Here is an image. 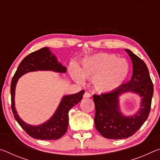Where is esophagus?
<instances>
[{
    "label": "esophagus",
    "mask_w": 160,
    "mask_h": 160,
    "mask_svg": "<svg viewBox=\"0 0 160 160\" xmlns=\"http://www.w3.org/2000/svg\"><path fill=\"white\" fill-rule=\"evenodd\" d=\"M91 95L88 92H85V94H83V97H85V98H89V97H90Z\"/></svg>",
    "instance_id": "1"
}]
</instances>
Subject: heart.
<instances>
[{"mask_svg": "<svg viewBox=\"0 0 160 160\" xmlns=\"http://www.w3.org/2000/svg\"><path fill=\"white\" fill-rule=\"evenodd\" d=\"M130 72V65L123 58L114 54L98 53L84 60L80 69L75 65L70 67V73L78 82L85 78L92 79L93 88L99 92H109L125 82Z\"/></svg>", "mask_w": 160, "mask_h": 160, "instance_id": "heart-1", "label": "heart"}]
</instances>
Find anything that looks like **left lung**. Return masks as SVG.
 <instances>
[{
  "label": "left lung",
  "instance_id": "obj_1",
  "mask_svg": "<svg viewBox=\"0 0 160 160\" xmlns=\"http://www.w3.org/2000/svg\"><path fill=\"white\" fill-rule=\"evenodd\" d=\"M125 51L132 63L131 80L112 92L93 95L95 128L103 137L109 139H124L132 136L145 122L150 112L154 88L148 67L131 51ZM126 92H134L142 97V107L131 117L123 116L119 109L118 97Z\"/></svg>",
  "mask_w": 160,
  "mask_h": 160
}]
</instances>
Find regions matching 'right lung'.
<instances>
[{
	"label": "right lung",
	"mask_w": 160,
	"mask_h": 160,
	"mask_svg": "<svg viewBox=\"0 0 160 160\" xmlns=\"http://www.w3.org/2000/svg\"><path fill=\"white\" fill-rule=\"evenodd\" d=\"M36 70H53L58 72H66V68L62 66L47 47L42 48L27 56L19 65L11 81L10 94L13 115L22 128L33 138L46 140H57L61 138L66 132L68 126L69 110L82 100L85 90L64 96L55 113L47 122L37 126L29 125L19 117L17 111L15 110V90L18 78L27 72Z\"/></svg>",
	"instance_id": "add662e5"
}]
</instances>
